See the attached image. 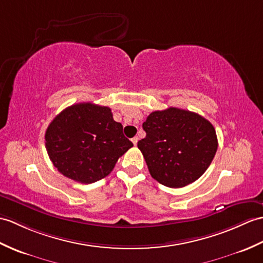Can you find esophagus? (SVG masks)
Returning a JSON list of instances; mask_svg holds the SVG:
<instances>
[{
  "instance_id": "34e87169",
  "label": "esophagus",
  "mask_w": 263,
  "mask_h": 263,
  "mask_svg": "<svg viewBox=\"0 0 263 263\" xmlns=\"http://www.w3.org/2000/svg\"><path fill=\"white\" fill-rule=\"evenodd\" d=\"M138 141H139V138H138V137H134V138L132 139V142H133V144H134V145H137Z\"/></svg>"
}]
</instances>
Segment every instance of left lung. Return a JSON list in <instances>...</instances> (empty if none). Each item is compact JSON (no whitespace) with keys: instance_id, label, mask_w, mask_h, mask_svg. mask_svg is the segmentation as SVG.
<instances>
[{"instance_id":"left-lung-1","label":"left lung","mask_w":263,"mask_h":263,"mask_svg":"<svg viewBox=\"0 0 263 263\" xmlns=\"http://www.w3.org/2000/svg\"><path fill=\"white\" fill-rule=\"evenodd\" d=\"M146 136L138 142L151 177L161 185L181 188L197 180L217 150L214 126L199 114L169 107L149 114Z\"/></svg>"}]
</instances>
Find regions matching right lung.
I'll list each match as a JSON object with an SVG mask.
<instances>
[{"instance_id":"right-lung-1","label":"right lung","mask_w":263,"mask_h":263,"mask_svg":"<svg viewBox=\"0 0 263 263\" xmlns=\"http://www.w3.org/2000/svg\"><path fill=\"white\" fill-rule=\"evenodd\" d=\"M46 149L60 174L91 184L111 174L119 158L133 146L111 108L78 103L65 108L49 124Z\"/></svg>"}]
</instances>
